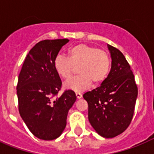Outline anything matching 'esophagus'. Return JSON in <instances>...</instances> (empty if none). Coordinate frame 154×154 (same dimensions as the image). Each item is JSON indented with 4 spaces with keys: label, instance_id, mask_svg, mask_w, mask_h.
Here are the masks:
<instances>
[{
    "label": "esophagus",
    "instance_id": "esophagus-1",
    "mask_svg": "<svg viewBox=\"0 0 154 154\" xmlns=\"http://www.w3.org/2000/svg\"><path fill=\"white\" fill-rule=\"evenodd\" d=\"M76 97H77V98H82V95L80 93H76Z\"/></svg>",
    "mask_w": 154,
    "mask_h": 154
}]
</instances>
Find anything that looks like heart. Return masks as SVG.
<instances>
[{
  "label": "heart",
  "instance_id": "obj_1",
  "mask_svg": "<svg viewBox=\"0 0 154 154\" xmlns=\"http://www.w3.org/2000/svg\"><path fill=\"white\" fill-rule=\"evenodd\" d=\"M68 57L57 56L53 61L56 72L64 80L69 79L77 67V77L65 84L75 92L83 91L93 84L100 85L105 82L111 67L109 54L101 49L87 44H78L68 50Z\"/></svg>",
  "mask_w": 154,
  "mask_h": 154
}]
</instances>
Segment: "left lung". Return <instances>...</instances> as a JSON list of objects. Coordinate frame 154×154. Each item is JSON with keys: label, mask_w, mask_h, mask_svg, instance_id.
Wrapping results in <instances>:
<instances>
[{"label": "left lung", "mask_w": 154, "mask_h": 154, "mask_svg": "<svg viewBox=\"0 0 154 154\" xmlns=\"http://www.w3.org/2000/svg\"><path fill=\"white\" fill-rule=\"evenodd\" d=\"M112 57L109 73L101 86L83 95L88 116L97 133L105 138L122 134L131 123L137 97V85L130 65L117 48L109 45Z\"/></svg>", "instance_id": "obj_1"}]
</instances>
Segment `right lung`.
I'll list each match as a JSON object with an SVG mask.
<instances>
[{"mask_svg": "<svg viewBox=\"0 0 154 154\" xmlns=\"http://www.w3.org/2000/svg\"><path fill=\"white\" fill-rule=\"evenodd\" d=\"M68 39L44 40L29 52L18 77L17 94L20 117L38 138H57L66 126L68 112L76 101L75 93L66 89L60 97L61 81L54 59Z\"/></svg>", "mask_w": 154, "mask_h": 154, "instance_id": "add662e5", "label": "right lung"}]
</instances>
